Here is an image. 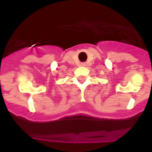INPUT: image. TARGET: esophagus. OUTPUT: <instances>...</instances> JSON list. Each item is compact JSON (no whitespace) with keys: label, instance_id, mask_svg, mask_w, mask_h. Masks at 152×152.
<instances>
[{"label":"esophagus","instance_id":"34e87169","mask_svg":"<svg viewBox=\"0 0 152 152\" xmlns=\"http://www.w3.org/2000/svg\"><path fill=\"white\" fill-rule=\"evenodd\" d=\"M80 64L82 65V66H86V64H86L85 62H83V63H81Z\"/></svg>","mask_w":152,"mask_h":152}]
</instances>
